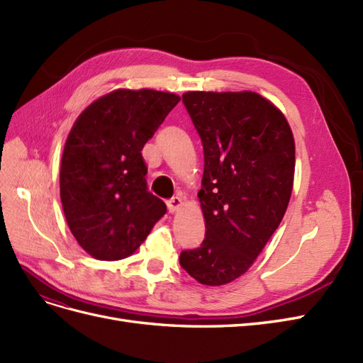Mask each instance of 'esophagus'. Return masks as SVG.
<instances>
[{"instance_id": "1", "label": "esophagus", "mask_w": 363, "mask_h": 363, "mask_svg": "<svg viewBox=\"0 0 363 363\" xmlns=\"http://www.w3.org/2000/svg\"><path fill=\"white\" fill-rule=\"evenodd\" d=\"M182 199L181 197H178V196H174V197H172V199H169L167 201V208H169V211L170 213H177L178 209L182 206Z\"/></svg>"}]
</instances>
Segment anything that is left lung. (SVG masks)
Segmentation results:
<instances>
[{"instance_id":"obj_1","label":"left lung","mask_w":363,"mask_h":363,"mask_svg":"<svg viewBox=\"0 0 363 363\" xmlns=\"http://www.w3.org/2000/svg\"><path fill=\"white\" fill-rule=\"evenodd\" d=\"M182 102L203 146L201 247L179 264L197 282L225 285L249 270L282 221L296 146L279 108L255 91H186Z\"/></svg>"}]
</instances>
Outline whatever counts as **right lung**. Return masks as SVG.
<instances>
[{
  "mask_svg": "<svg viewBox=\"0 0 363 363\" xmlns=\"http://www.w3.org/2000/svg\"><path fill=\"white\" fill-rule=\"evenodd\" d=\"M179 99L150 89L114 90L74 123L62 157L60 197L69 229L93 258L133 255L166 214V203L147 191L142 149Z\"/></svg>",
  "mask_w": 363,
  "mask_h": 363,
  "instance_id": "add662e5",
  "label": "right lung"
}]
</instances>
